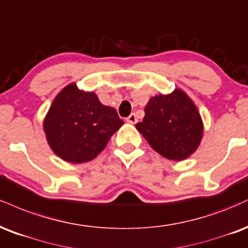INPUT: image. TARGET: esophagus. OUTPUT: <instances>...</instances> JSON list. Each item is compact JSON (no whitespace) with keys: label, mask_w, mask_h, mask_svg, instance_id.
I'll use <instances>...</instances> for the list:
<instances>
[{"label":"esophagus","mask_w":248,"mask_h":248,"mask_svg":"<svg viewBox=\"0 0 248 248\" xmlns=\"http://www.w3.org/2000/svg\"><path fill=\"white\" fill-rule=\"evenodd\" d=\"M126 122L130 124H136L137 123V116L136 113H131L129 117L126 118Z\"/></svg>","instance_id":"1"}]
</instances>
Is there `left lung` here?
I'll list each match as a JSON object with an SVG mask.
<instances>
[{
	"mask_svg": "<svg viewBox=\"0 0 248 248\" xmlns=\"http://www.w3.org/2000/svg\"><path fill=\"white\" fill-rule=\"evenodd\" d=\"M136 127L154 151L175 161L193 154L203 136L199 110L180 89L151 98L145 107L144 119Z\"/></svg>",
	"mask_w": 248,
	"mask_h": 248,
	"instance_id": "8db88e82",
	"label": "left lung"
}]
</instances>
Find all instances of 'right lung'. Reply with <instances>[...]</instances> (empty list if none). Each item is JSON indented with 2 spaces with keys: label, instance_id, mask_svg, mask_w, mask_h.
Returning a JSON list of instances; mask_svg holds the SVG:
<instances>
[{
  "label": "right lung",
  "instance_id": "add662e5",
  "mask_svg": "<svg viewBox=\"0 0 248 248\" xmlns=\"http://www.w3.org/2000/svg\"><path fill=\"white\" fill-rule=\"evenodd\" d=\"M124 122L113 108L75 83L65 87L49 108L44 131L52 151L65 161L81 164L100 154Z\"/></svg>",
  "mask_w": 248,
  "mask_h": 248
}]
</instances>
